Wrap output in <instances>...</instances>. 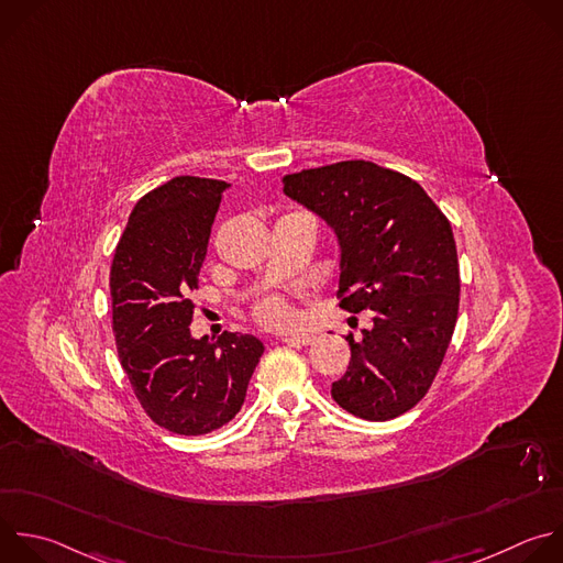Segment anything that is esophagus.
Here are the masks:
<instances>
[{
  "instance_id": "1",
  "label": "esophagus",
  "mask_w": 563,
  "mask_h": 563,
  "mask_svg": "<svg viewBox=\"0 0 563 563\" xmlns=\"http://www.w3.org/2000/svg\"><path fill=\"white\" fill-rule=\"evenodd\" d=\"M283 342H285V344H291V346H300V344L307 346V344L313 342V338H311V335H285Z\"/></svg>"
}]
</instances>
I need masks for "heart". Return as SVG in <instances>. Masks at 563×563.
Wrapping results in <instances>:
<instances>
[{"mask_svg":"<svg viewBox=\"0 0 563 563\" xmlns=\"http://www.w3.org/2000/svg\"><path fill=\"white\" fill-rule=\"evenodd\" d=\"M254 318L258 324L267 329H285L294 322V309L287 296L283 294H267L256 300Z\"/></svg>","mask_w":563,"mask_h":563,"instance_id":"obj_1","label":"heart"}]
</instances>
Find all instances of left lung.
<instances>
[{
	"instance_id": "left-lung-1",
	"label": "left lung",
	"mask_w": 563,
	"mask_h": 563,
	"mask_svg": "<svg viewBox=\"0 0 563 563\" xmlns=\"http://www.w3.org/2000/svg\"><path fill=\"white\" fill-rule=\"evenodd\" d=\"M285 195L338 234V305L373 313L357 342L346 335L351 360L331 398L371 422L411 411L429 394L457 322L460 263L449 219L418 180L362 158L287 174Z\"/></svg>"
}]
</instances>
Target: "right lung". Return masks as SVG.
Returning <instances> with one entry per match:
<instances>
[{
  "instance_id": "1",
  "label": "right lung",
  "mask_w": 563,
  "mask_h": 563,
  "mask_svg": "<svg viewBox=\"0 0 563 563\" xmlns=\"http://www.w3.org/2000/svg\"><path fill=\"white\" fill-rule=\"evenodd\" d=\"M228 183L174 176L139 199L110 267L119 362L145 416L176 435H206L243 407L265 351L250 333L195 340L199 272Z\"/></svg>"
}]
</instances>
